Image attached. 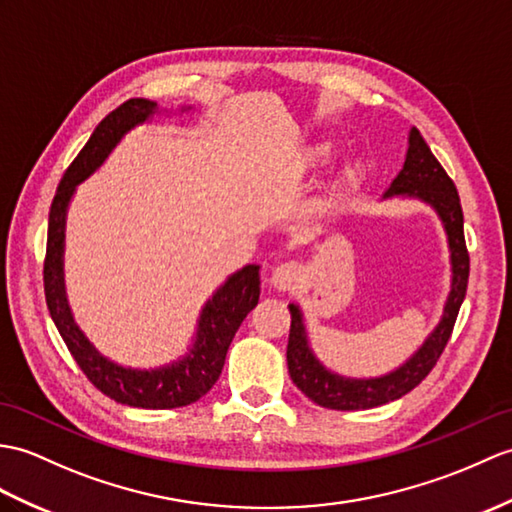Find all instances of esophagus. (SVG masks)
Returning a JSON list of instances; mask_svg holds the SVG:
<instances>
[{"label":"esophagus","instance_id":"esophagus-1","mask_svg":"<svg viewBox=\"0 0 512 512\" xmlns=\"http://www.w3.org/2000/svg\"><path fill=\"white\" fill-rule=\"evenodd\" d=\"M299 281H301V270L294 264H281L272 270V275H270V283L275 285L279 292L294 290Z\"/></svg>","mask_w":512,"mask_h":512}]
</instances>
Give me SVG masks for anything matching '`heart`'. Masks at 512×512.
Returning <instances> with one entry per match:
<instances>
[{
    "label": "heart",
    "mask_w": 512,
    "mask_h": 512,
    "mask_svg": "<svg viewBox=\"0 0 512 512\" xmlns=\"http://www.w3.org/2000/svg\"><path fill=\"white\" fill-rule=\"evenodd\" d=\"M331 157H334V148H331L329 144H318V146L307 150V154H305V159H307V163H310V165H323ZM360 172H362V165L358 161H347V163H344L342 168H340V174L336 176L334 185H331V189H329V196L325 198V205L340 192V189L351 185L353 181H358Z\"/></svg>",
    "instance_id": "heart-1"
}]
</instances>
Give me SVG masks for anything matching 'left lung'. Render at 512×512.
Instances as JSON below:
<instances>
[{"label": "left lung", "instance_id": "1", "mask_svg": "<svg viewBox=\"0 0 512 512\" xmlns=\"http://www.w3.org/2000/svg\"><path fill=\"white\" fill-rule=\"evenodd\" d=\"M421 200L443 224L449 248L451 285L438 325L423 340L421 347L395 371L377 377H347L338 375L316 358L307 338L305 318L301 307L290 303L292 325L288 340V371L292 382L314 403L329 410H368L384 406L388 401L401 399L412 388H417L434 364L441 358L445 344L454 329L460 305L465 301L469 281V253L465 244V222L456 185L443 165L436 161L430 146L417 128L408 133V152L401 172L384 192V198Z\"/></svg>", "mask_w": 512, "mask_h": 512}]
</instances>
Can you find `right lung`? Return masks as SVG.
<instances>
[{"label": "right lung", "mask_w": 512, "mask_h": 512, "mask_svg": "<svg viewBox=\"0 0 512 512\" xmlns=\"http://www.w3.org/2000/svg\"><path fill=\"white\" fill-rule=\"evenodd\" d=\"M178 111H192V104H183ZM161 113H168V109H159L157 102L130 98L95 126L85 148L78 152L58 183L50 222H47V253L43 266L47 310L82 373L106 397L144 410L183 408L207 395L222 373L235 331L259 301L261 283L257 264H248L229 275L202 305L196 334L187 353L157 368H133L109 360L93 347L85 331L78 327L65 290V227L69 202L76 194V187L102 168V163L130 130L152 122V117Z\"/></svg>", "instance_id": "1"}]
</instances>
